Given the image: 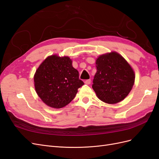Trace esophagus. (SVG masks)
Here are the masks:
<instances>
[{
	"label": "esophagus",
	"instance_id": "obj_1",
	"mask_svg": "<svg viewBox=\"0 0 159 159\" xmlns=\"http://www.w3.org/2000/svg\"><path fill=\"white\" fill-rule=\"evenodd\" d=\"M85 84H87V85H89L91 84V80H87L85 81Z\"/></svg>",
	"mask_w": 159,
	"mask_h": 159
}]
</instances>
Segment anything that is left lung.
I'll list each match as a JSON object with an SVG mask.
<instances>
[{
	"instance_id": "left-lung-1",
	"label": "left lung",
	"mask_w": 159,
	"mask_h": 159,
	"mask_svg": "<svg viewBox=\"0 0 159 159\" xmlns=\"http://www.w3.org/2000/svg\"><path fill=\"white\" fill-rule=\"evenodd\" d=\"M97 72L92 88L104 103L115 104L121 102L131 91L135 74L132 67L117 52L98 56L95 61Z\"/></svg>"
}]
</instances>
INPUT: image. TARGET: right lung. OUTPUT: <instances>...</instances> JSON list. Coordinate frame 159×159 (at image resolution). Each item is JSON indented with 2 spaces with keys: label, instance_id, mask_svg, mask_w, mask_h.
<instances>
[{
  "label": "right lung",
  "instance_id": "add662e5",
  "mask_svg": "<svg viewBox=\"0 0 159 159\" xmlns=\"http://www.w3.org/2000/svg\"><path fill=\"white\" fill-rule=\"evenodd\" d=\"M36 92L46 105L60 109L69 104L84 84L68 56H48L34 75Z\"/></svg>",
  "mask_w": 159,
  "mask_h": 159
}]
</instances>
